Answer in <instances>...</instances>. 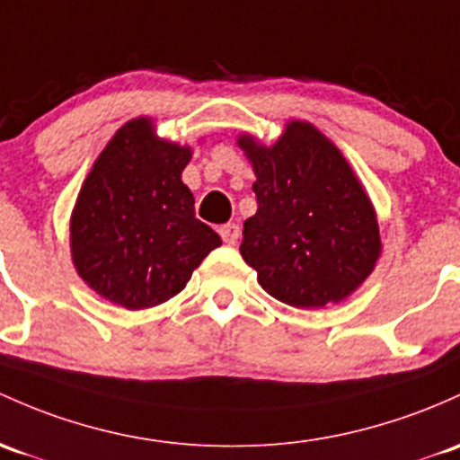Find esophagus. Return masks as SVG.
Listing matches in <instances>:
<instances>
[{"label":"esophagus","mask_w":460,"mask_h":460,"mask_svg":"<svg viewBox=\"0 0 460 460\" xmlns=\"http://www.w3.org/2000/svg\"><path fill=\"white\" fill-rule=\"evenodd\" d=\"M219 234H221V239H224V243L234 245L236 241H239L241 230H239V226H236V224H226V226H221V228H219Z\"/></svg>","instance_id":"obj_1"}]
</instances>
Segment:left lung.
Listing matches in <instances>:
<instances>
[{
  "mask_svg": "<svg viewBox=\"0 0 460 460\" xmlns=\"http://www.w3.org/2000/svg\"><path fill=\"white\" fill-rule=\"evenodd\" d=\"M254 166L256 212L241 256L261 288L298 309L340 303L379 256L375 210L342 153L307 122H289L274 146L239 140Z\"/></svg>",
  "mask_w": 460,
  "mask_h": 460,
  "instance_id": "obj_1",
  "label": "left lung"
}]
</instances>
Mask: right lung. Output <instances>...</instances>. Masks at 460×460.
Returning <instances> with one entry per match:
<instances>
[{"label": "right lung", "instance_id": "add662e5", "mask_svg": "<svg viewBox=\"0 0 460 460\" xmlns=\"http://www.w3.org/2000/svg\"><path fill=\"white\" fill-rule=\"evenodd\" d=\"M190 149L157 140L146 118L101 153L72 212V259L102 298L146 309L172 298L221 239L181 181Z\"/></svg>", "mask_w": 460, "mask_h": 460}]
</instances>
